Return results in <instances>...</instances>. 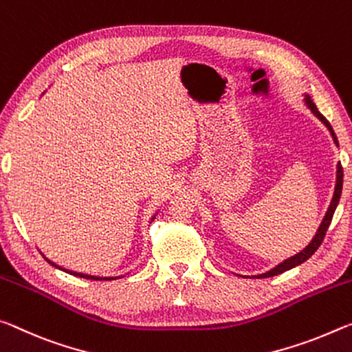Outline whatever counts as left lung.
I'll use <instances>...</instances> for the list:
<instances>
[{
	"instance_id": "1",
	"label": "left lung",
	"mask_w": 352,
	"mask_h": 352,
	"mask_svg": "<svg viewBox=\"0 0 352 352\" xmlns=\"http://www.w3.org/2000/svg\"><path fill=\"white\" fill-rule=\"evenodd\" d=\"M304 102H306V106L310 109V112H312V113L315 115V117L318 118L320 122H321L322 124H324L327 129H329L333 143H336V145L338 146V140H337L336 132H333V129H332V126L329 124V122H327V120L320 113L318 109H316L315 102L312 101V98H310L309 95H304ZM342 187H343V168H342V164L338 162V164H337V179H336V190H333V197H332V201H331L329 207H327L326 215H324V218H322V221H321V224H320L318 230H316V234H315V237L312 239V241H310V243H309L306 248H304L302 251H299L298 254L292 256V257H289V258H285L284 262H280L279 265H276V267L270 270V272L262 273V274L251 276L252 279L272 278V276H278V274L284 273V272H289V270L295 268V267H298V265L304 263V262L307 261V258H310V257H312V256L315 254V251L318 250L320 245L322 243V240H324L326 230L329 229V224H331V221H332L333 212H336L337 206H338V201H340V197H342ZM246 278H248V276H246Z\"/></svg>"
}]
</instances>
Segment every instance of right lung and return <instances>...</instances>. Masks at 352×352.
<instances>
[{"label":"right lung","mask_w":352,"mask_h":352,"mask_svg":"<svg viewBox=\"0 0 352 352\" xmlns=\"http://www.w3.org/2000/svg\"><path fill=\"white\" fill-rule=\"evenodd\" d=\"M155 218V215H153V218H151V221L154 220ZM43 257H45V254H42ZM45 261L48 262V263H51L53 265L54 268H57V270H62V272H65V273H68V274H73V276H78V278H84V279H95V280H111V279H118L120 276H104V278H102V276H91V274H84V273H78V272H72V270H67V268H63V267H60V265H57V263H54V262H51L50 258H46L45 257Z\"/></svg>","instance_id":"1"}]
</instances>
